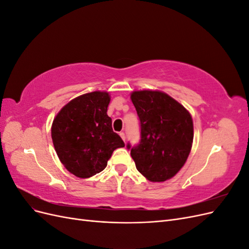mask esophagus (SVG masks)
Returning a JSON list of instances; mask_svg holds the SVG:
<instances>
[{"label":"esophagus","instance_id":"obj_1","mask_svg":"<svg viewBox=\"0 0 249 249\" xmlns=\"http://www.w3.org/2000/svg\"><path fill=\"white\" fill-rule=\"evenodd\" d=\"M119 136L122 137V139H123L124 141H125V135H124V132H120V133H119Z\"/></svg>","mask_w":249,"mask_h":249}]
</instances>
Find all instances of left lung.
I'll list each match as a JSON object with an SVG mask.
<instances>
[{
	"mask_svg": "<svg viewBox=\"0 0 249 249\" xmlns=\"http://www.w3.org/2000/svg\"><path fill=\"white\" fill-rule=\"evenodd\" d=\"M131 100L140 119L141 139L131 149L137 170L150 182H165L186 163L193 142V120L183 105L160 90H139Z\"/></svg>",
	"mask_w": 249,
	"mask_h": 249,
	"instance_id": "left-lung-1",
	"label": "left lung"
}]
</instances>
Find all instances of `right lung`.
<instances>
[{"mask_svg":"<svg viewBox=\"0 0 249 249\" xmlns=\"http://www.w3.org/2000/svg\"><path fill=\"white\" fill-rule=\"evenodd\" d=\"M106 91L82 94L67 103L52 124V140L59 160L73 176L93 177L107 166L112 153L124 143L112 130Z\"/></svg>","mask_w":249,"mask_h":249,"instance_id":"right-lung-1","label":"right lung"}]
</instances>
